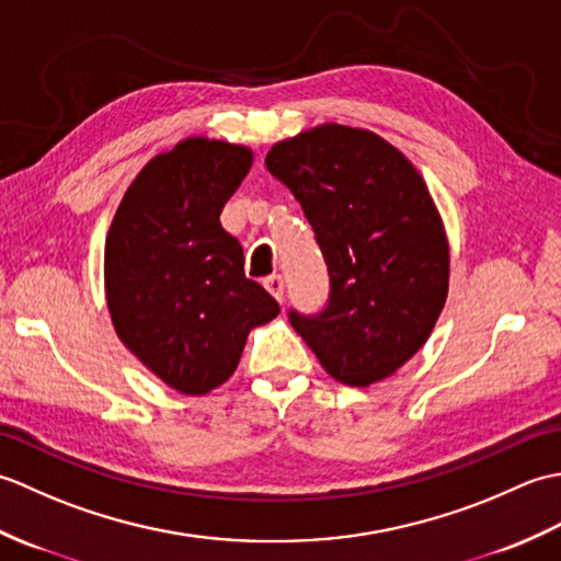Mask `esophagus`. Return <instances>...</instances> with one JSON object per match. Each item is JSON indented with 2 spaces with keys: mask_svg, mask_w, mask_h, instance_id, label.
<instances>
[{
  "mask_svg": "<svg viewBox=\"0 0 561 561\" xmlns=\"http://www.w3.org/2000/svg\"><path fill=\"white\" fill-rule=\"evenodd\" d=\"M265 289H267L279 304H284V279L279 277V274H274V277L265 279Z\"/></svg>",
  "mask_w": 561,
  "mask_h": 561,
  "instance_id": "34e87169",
  "label": "esophagus"
}]
</instances>
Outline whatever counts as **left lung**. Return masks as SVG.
<instances>
[{"label": "left lung", "mask_w": 561, "mask_h": 561, "mask_svg": "<svg viewBox=\"0 0 561 561\" xmlns=\"http://www.w3.org/2000/svg\"><path fill=\"white\" fill-rule=\"evenodd\" d=\"M265 165L299 199L330 272L328 308L291 311L294 330L340 383L390 378L448 296V238L424 178L380 135L337 123L277 141Z\"/></svg>", "instance_id": "obj_1"}]
</instances>
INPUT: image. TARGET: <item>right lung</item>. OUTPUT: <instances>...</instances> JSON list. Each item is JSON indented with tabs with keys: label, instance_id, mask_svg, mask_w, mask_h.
Masks as SVG:
<instances>
[{
	"label": "right lung",
	"instance_id": "right-lung-1",
	"mask_svg": "<svg viewBox=\"0 0 561 561\" xmlns=\"http://www.w3.org/2000/svg\"><path fill=\"white\" fill-rule=\"evenodd\" d=\"M250 165L243 145L178 141L129 183L105 236V301L117 337L183 396L226 383L248 332L279 313L245 277L243 248L219 221Z\"/></svg>",
	"mask_w": 561,
	"mask_h": 561
}]
</instances>
